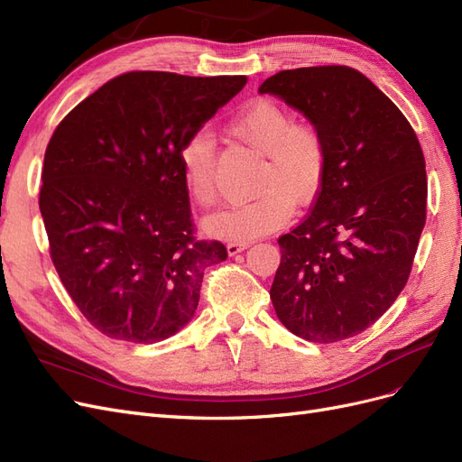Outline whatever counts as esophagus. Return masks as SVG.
Instances as JSON below:
<instances>
[{
    "label": "esophagus",
    "mask_w": 462,
    "mask_h": 462,
    "mask_svg": "<svg viewBox=\"0 0 462 462\" xmlns=\"http://www.w3.org/2000/svg\"><path fill=\"white\" fill-rule=\"evenodd\" d=\"M246 248H248V243H229L227 245V254L235 256V254L243 253V250H246Z\"/></svg>",
    "instance_id": "obj_1"
}]
</instances>
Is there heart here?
<instances>
[{"label": "heart", "instance_id": "1", "mask_svg": "<svg viewBox=\"0 0 462 462\" xmlns=\"http://www.w3.org/2000/svg\"><path fill=\"white\" fill-rule=\"evenodd\" d=\"M229 133L263 153L253 202L209 216L206 231L216 239L250 243L283 227L292 206H310L324 187L326 144L319 133L306 123H295L291 111L268 97L245 104L229 121ZM185 187L202 208L217 202V146L206 129L189 134L179 148Z\"/></svg>", "mask_w": 462, "mask_h": 462}]
</instances>
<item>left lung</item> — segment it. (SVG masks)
I'll return each instance as SVG.
<instances>
[{"mask_svg": "<svg viewBox=\"0 0 462 462\" xmlns=\"http://www.w3.org/2000/svg\"><path fill=\"white\" fill-rule=\"evenodd\" d=\"M326 144V179L300 226L277 239L270 297L279 321L312 343L355 337L407 285L426 223V162L401 109L345 65L265 79Z\"/></svg>", "mask_w": 462, "mask_h": 462, "instance_id": "1", "label": "left lung"}]
</instances>
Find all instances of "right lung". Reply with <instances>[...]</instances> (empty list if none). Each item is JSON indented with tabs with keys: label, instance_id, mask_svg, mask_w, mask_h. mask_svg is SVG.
<instances>
[{
	"label": "right lung",
	"instance_id": "right-lung-1",
	"mask_svg": "<svg viewBox=\"0 0 462 462\" xmlns=\"http://www.w3.org/2000/svg\"><path fill=\"white\" fill-rule=\"evenodd\" d=\"M246 77L133 71L111 79L55 129L40 214L69 297L111 339L158 343L192 319L208 265L227 258L192 236L179 162Z\"/></svg>",
	"mask_w": 462,
	"mask_h": 462
}]
</instances>
